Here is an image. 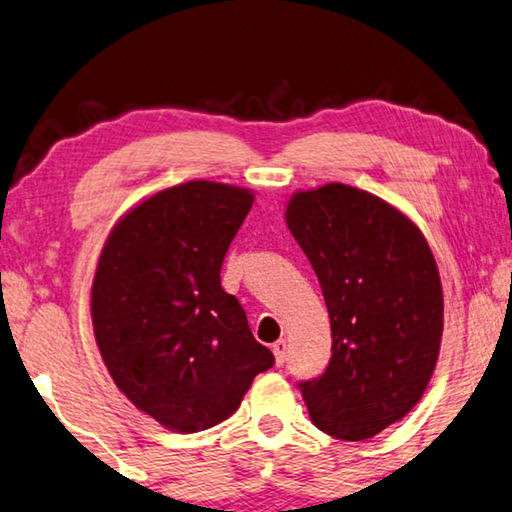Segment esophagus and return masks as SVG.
Returning a JSON list of instances; mask_svg holds the SVG:
<instances>
[{"mask_svg": "<svg viewBox=\"0 0 512 512\" xmlns=\"http://www.w3.org/2000/svg\"><path fill=\"white\" fill-rule=\"evenodd\" d=\"M272 352H274V361H277V366H281L283 361H286V341H277L272 345Z\"/></svg>", "mask_w": 512, "mask_h": 512, "instance_id": "obj_1", "label": "esophagus"}]
</instances>
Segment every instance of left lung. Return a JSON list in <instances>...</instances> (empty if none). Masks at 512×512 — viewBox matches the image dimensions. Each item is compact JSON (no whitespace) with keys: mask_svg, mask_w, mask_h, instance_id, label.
<instances>
[{"mask_svg":"<svg viewBox=\"0 0 512 512\" xmlns=\"http://www.w3.org/2000/svg\"><path fill=\"white\" fill-rule=\"evenodd\" d=\"M286 224L332 325L327 371L302 382L313 426L348 442L375 437L414 410L435 373L444 332L435 256L403 210L343 183L295 192Z\"/></svg>","mask_w":512,"mask_h":512,"instance_id":"left-lung-1","label":"left lung"}]
</instances>
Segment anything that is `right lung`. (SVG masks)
Segmentation results:
<instances>
[{
    "label": "right lung",
    "mask_w": 512,
    "mask_h": 512,
    "mask_svg": "<svg viewBox=\"0 0 512 512\" xmlns=\"http://www.w3.org/2000/svg\"><path fill=\"white\" fill-rule=\"evenodd\" d=\"M251 206L247 187L187 180L123 212L102 245L91 286L100 357L123 396L167 430L229 419L274 364L219 281Z\"/></svg>",
    "instance_id": "1"
}]
</instances>
